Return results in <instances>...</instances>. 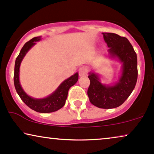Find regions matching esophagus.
<instances>
[{"label": "esophagus", "instance_id": "obj_1", "mask_svg": "<svg viewBox=\"0 0 154 154\" xmlns=\"http://www.w3.org/2000/svg\"><path fill=\"white\" fill-rule=\"evenodd\" d=\"M87 74V69L85 66H82L79 69V75L80 76H84Z\"/></svg>", "mask_w": 154, "mask_h": 154}]
</instances>
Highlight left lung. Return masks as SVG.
I'll return each mask as SVG.
<instances>
[{
    "mask_svg": "<svg viewBox=\"0 0 154 154\" xmlns=\"http://www.w3.org/2000/svg\"><path fill=\"white\" fill-rule=\"evenodd\" d=\"M109 48L106 54L111 60L121 63V69L115 83H102L99 73H88L90 84L88 90L90 102L101 109H113L121 106L130 95L137 81V57L130 41L113 33H102Z\"/></svg>",
    "mask_w": 154,
    "mask_h": 154,
    "instance_id": "8db88e82",
    "label": "left lung"
}]
</instances>
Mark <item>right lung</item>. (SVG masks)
<instances>
[{"mask_svg":"<svg viewBox=\"0 0 154 154\" xmlns=\"http://www.w3.org/2000/svg\"><path fill=\"white\" fill-rule=\"evenodd\" d=\"M41 36L33 38L26 42L20 50V54L16 58L14 64V83L16 91L22 100L29 108L39 113H51L58 111L64 106L68 95V91L71 86L75 85L79 80V73L76 72L71 77L64 80L58 88L49 95L43 98H34L26 93L20 84V68L23 59L29 50L41 40Z\"/></svg>","mask_w":154,"mask_h":154,"instance_id":"1","label":"right lung"}]
</instances>
